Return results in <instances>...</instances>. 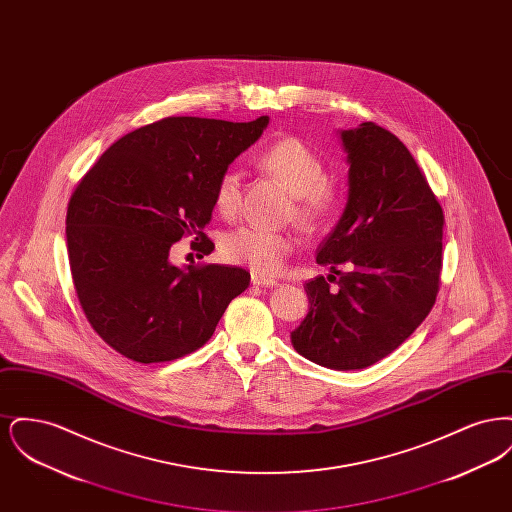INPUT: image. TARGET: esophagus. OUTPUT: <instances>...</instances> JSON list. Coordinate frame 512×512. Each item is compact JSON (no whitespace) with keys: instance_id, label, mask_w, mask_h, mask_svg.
<instances>
[{"instance_id":"esophagus-1","label":"esophagus","mask_w":512,"mask_h":512,"mask_svg":"<svg viewBox=\"0 0 512 512\" xmlns=\"http://www.w3.org/2000/svg\"><path fill=\"white\" fill-rule=\"evenodd\" d=\"M251 284L253 286H261V288H274V286H278L276 280H270V278L259 276V274H251Z\"/></svg>"}]
</instances>
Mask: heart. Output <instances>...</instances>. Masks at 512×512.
<instances>
[{
	"instance_id": "heart-1",
	"label": "heart",
	"mask_w": 512,
	"mask_h": 512,
	"mask_svg": "<svg viewBox=\"0 0 512 512\" xmlns=\"http://www.w3.org/2000/svg\"><path fill=\"white\" fill-rule=\"evenodd\" d=\"M265 171L276 176L295 195V215L303 222L324 217L336 203V190L326 182V167L317 153L297 138H282L259 155ZM215 205L224 217H234L242 205V174L236 169L220 174ZM295 247L292 234L261 226H242L222 240L226 261L249 267L255 274H278Z\"/></svg>"
}]
</instances>
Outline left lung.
I'll use <instances>...</instances> for the list:
<instances>
[{
  "label": "left lung",
  "mask_w": 512,
  "mask_h": 512,
  "mask_svg": "<svg viewBox=\"0 0 512 512\" xmlns=\"http://www.w3.org/2000/svg\"><path fill=\"white\" fill-rule=\"evenodd\" d=\"M340 140L349 165L347 203L317 253L318 265L332 274L305 284L309 313L293 330L292 345L317 365L357 370L395 351L434 307L445 219L397 136L363 122L340 130ZM341 264L347 273L337 270Z\"/></svg>",
  "instance_id": "1"
}]
</instances>
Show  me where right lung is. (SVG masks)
<instances>
[{"instance_id":"add662e5","label":"right lung","mask_w":512,"mask_h":512,"mask_svg":"<svg viewBox=\"0 0 512 512\" xmlns=\"http://www.w3.org/2000/svg\"><path fill=\"white\" fill-rule=\"evenodd\" d=\"M267 124L153 122L117 140L76 186L67 211L74 288L92 328L124 357L147 365L192 353L249 286L244 268L176 267L171 247L182 236L205 240L220 174Z\"/></svg>"}]
</instances>
